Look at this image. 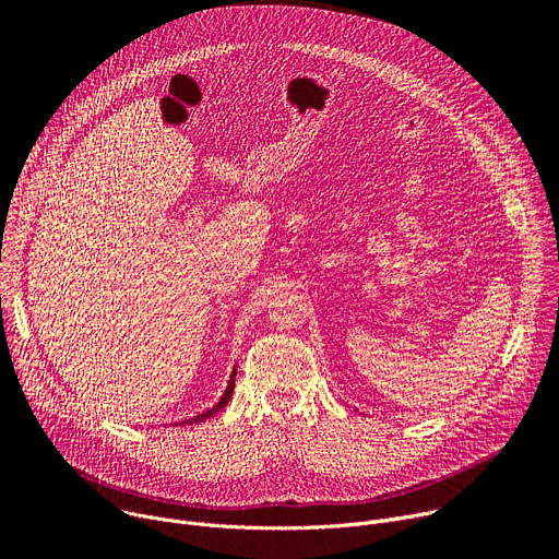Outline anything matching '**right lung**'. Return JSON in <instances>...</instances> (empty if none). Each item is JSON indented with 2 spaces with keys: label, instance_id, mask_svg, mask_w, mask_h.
Returning a JSON list of instances; mask_svg holds the SVG:
<instances>
[{
  "label": "right lung",
  "instance_id": "1",
  "mask_svg": "<svg viewBox=\"0 0 559 559\" xmlns=\"http://www.w3.org/2000/svg\"><path fill=\"white\" fill-rule=\"evenodd\" d=\"M234 386H236V370H234V376H231V380H229V386H227V391H225V395H222V400L213 406V408H206L204 414H200V416H195V418H191V420H183V423H179V425H193V423H202V420H206V418H211L213 414H217L219 408H225L227 404H229V400H231V393H234Z\"/></svg>",
  "mask_w": 559,
  "mask_h": 559
}]
</instances>
